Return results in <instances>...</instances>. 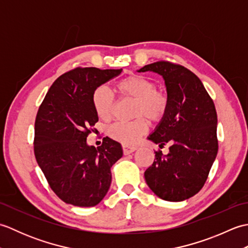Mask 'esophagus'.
Listing matches in <instances>:
<instances>
[{
  "label": "esophagus",
  "instance_id": "obj_1",
  "mask_svg": "<svg viewBox=\"0 0 248 248\" xmlns=\"http://www.w3.org/2000/svg\"><path fill=\"white\" fill-rule=\"evenodd\" d=\"M123 150H124V155H130L132 154V152H134L136 150V147H133V146H129V145H124L123 147Z\"/></svg>",
  "mask_w": 248,
  "mask_h": 248
}]
</instances>
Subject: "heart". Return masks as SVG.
<instances>
[{"label":"heart","mask_w":248,"mask_h":248,"mask_svg":"<svg viewBox=\"0 0 248 248\" xmlns=\"http://www.w3.org/2000/svg\"><path fill=\"white\" fill-rule=\"evenodd\" d=\"M117 91L125 97L136 100L134 108L135 116H145L150 121H159L165 115L167 99L156 92L155 83L139 76L125 78L117 84ZM93 108L102 120L112 117L114 96L108 88L101 86L96 89L93 96ZM147 130L144 118H139L130 123H116L108 129V134L123 144H134Z\"/></svg>","instance_id":"obj_1"}]
</instances>
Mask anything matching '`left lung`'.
<instances>
[{"mask_svg": "<svg viewBox=\"0 0 248 248\" xmlns=\"http://www.w3.org/2000/svg\"><path fill=\"white\" fill-rule=\"evenodd\" d=\"M138 71L160 75L167 93L166 113L147 139L170 151L155 152L146 183L161 199L183 202L202 188L217 155L214 103L199 78L183 66L156 62Z\"/></svg>", "mask_w": 248, "mask_h": 248, "instance_id": "8db88e82", "label": "left lung"}]
</instances>
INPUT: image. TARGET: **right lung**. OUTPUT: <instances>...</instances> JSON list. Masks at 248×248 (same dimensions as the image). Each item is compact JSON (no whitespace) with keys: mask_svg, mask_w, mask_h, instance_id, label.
<instances>
[{"mask_svg":"<svg viewBox=\"0 0 248 248\" xmlns=\"http://www.w3.org/2000/svg\"><path fill=\"white\" fill-rule=\"evenodd\" d=\"M121 71L88 67L66 72L52 84L37 113L36 161L66 203L93 207L110 186V168L124 155L121 144L107 136L96 148L86 140L99 120L93 93Z\"/></svg>","mask_w":248,"mask_h":248,"instance_id":"obj_1","label":"right lung"}]
</instances>
